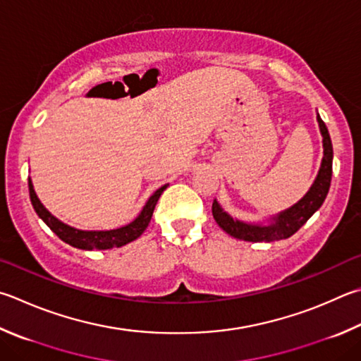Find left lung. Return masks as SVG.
I'll use <instances>...</instances> for the list:
<instances>
[{
    "mask_svg": "<svg viewBox=\"0 0 361 361\" xmlns=\"http://www.w3.org/2000/svg\"><path fill=\"white\" fill-rule=\"evenodd\" d=\"M317 121L320 126V133L324 137V159L322 166H320L319 175L314 185L311 186L310 191L301 199L298 203L289 209H286L278 218H274V222L271 226H251L245 224V222L235 221L231 218L226 212H222V208L218 205V202L213 200V218L218 222V226L224 231L226 233L231 235L233 238L245 240V241H254V243H259V241H278L289 238L292 235L298 231V228L305 224V222L311 218V216L317 212L322 205L326 194H329L330 183H331V172H333V145L331 139L329 134V129H326L325 123L322 118L317 115Z\"/></svg>",
    "mask_w": 361,
    "mask_h": 361,
    "instance_id": "obj_1",
    "label": "left lung"
}]
</instances>
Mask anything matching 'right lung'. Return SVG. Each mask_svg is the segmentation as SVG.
Returning <instances> with one entry per match:
<instances>
[{
    "label": "right lung",
    "instance_id": "1",
    "mask_svg": "<svg viewBox=\"0 0 361 361\" xmlns=\"http://www.w3.org/2000/svg\"><path fill=\"white\" fill-rule=\"evenodd\" d=\"M28 188H30V199L32 203V208L36 209L39 218H41L45 224L50 227V231L56 233V237L63 240L64 243H68L78 249H96V251H102V249H112L120 247L130 243L135 238H139L143 233V231L148 227L149 221L154 212L156 203H158L161 194L167 186L159 188L152 197L148 199L147 205L143 207L142 213L130 222V224L124 226L121 228H115V231H106V232H87V231H77L74 227H69L63 224L61 221H58L55 216H51L45 207L37 199V195L32 189L31 180L28 178Z\"/></svg>",
    "mask_w": 361,
    "mask_h": 361
}]
</instances>
